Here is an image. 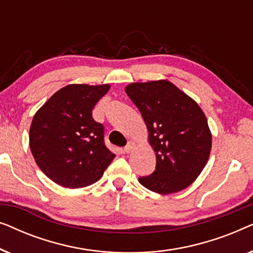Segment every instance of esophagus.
I'll use <instances>...</instances> for the list:
<instances>
[{"label":"esophagus","mask_w":253,"mask_h":253,"mask_svg":"<svg viewBox=\"0 0 253 253\" xmlns=\"http://www.w3.org/2000/svg\"><path fill=\"white\" fill-rule=\"evenodd\" d=\"M133 146H134V143H133V141H129V143L126 144V146L124 147V152H126V153H130V152L132 151Z\"/></svg>","instance_id":"1"}]
</instances>
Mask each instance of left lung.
<instances>
[{
	"label": "left lung",
	"instance_id": "left-lung-1",
	"mask_svg": "<svg viewBox=\"0 0 253 253\" xmlns=\"http://www.w3.org/2000/svg\"><path fill=\"white\" fill-rule=\"evenodd\" d=\"M126 92L143 116L157 157L155 170L140 177V184L160 195L188 188L203 171L212 148V133L202 108L165 79L131 83Z\"/></svg>",
	"mask_w": 253,
	"mask_h": 253
}]
</instances>
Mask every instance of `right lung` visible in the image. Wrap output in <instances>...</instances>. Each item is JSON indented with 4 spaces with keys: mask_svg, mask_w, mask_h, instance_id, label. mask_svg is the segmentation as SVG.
I'll return each mask as SVG.
<instances>
[{
    "mask_svg": "<svg viewBox=\"0 0 253 253\" xmlns=\"http://www.w3.org/2000/svg\"><path fill=\"white\" fill-rule=\"evenodd\" d=\"M110 85L71 84L50 96L34 115L30 148L37 165L56 184L78 189L99 181L115 154L103 141L92 110Z\"/></svg>",
    "mask_w": 253,
    "mask_h": 253,
    "instance_id": "add662e5",
    "label": "right lung"
}]
</instances>
